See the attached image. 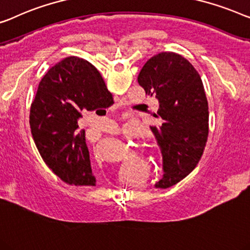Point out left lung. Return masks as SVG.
<instances>
[{
    "instance_id": "obj_1",
    "label": "left lung",
    "mask_w": 250,
    "mask_h": 250,
    "mask_svg": "<svg viewBox=\"0 0 250 250\" xmlns=\"http://www.w3.org/2000/svg\"><path fill=\"white\" fill-rule=\"evenodd\" d=\"M139 84L155 97L159 108L151 126L162 154V178L157 188H169L193 171L208 135V104L200 74L186 59L171 52L152 56L143 65Z\"/></svg>"
}]
</instances>
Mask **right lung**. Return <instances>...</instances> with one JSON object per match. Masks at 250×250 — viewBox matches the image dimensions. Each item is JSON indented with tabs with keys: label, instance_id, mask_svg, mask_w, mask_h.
<instances>
[{
	"label": "right lung",
	"instance_id": "right-lung-1",
	"mask_svg": "<svg viewBox=\"0 0 250 250\" xmlns=\"http://www.w3.org/2000/svg\"><path fill=\"white\" fill-rule=\"evenodd\" d=\"M114 104L99 71L88 61L66 57L47 71L30 107V128L46 165L67 184L96 185L85 134L78 121L83 111Z\"/></svg>",
	"mask_w": 250,
	"mask_h": 250
}]
</instances>
